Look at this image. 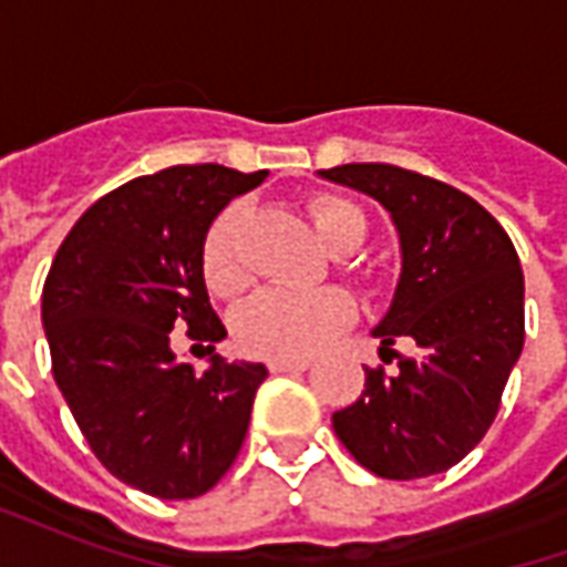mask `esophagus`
<instances>
[{"instance_id": "obj_1", "label": "esophagus", "mask_w": 567, "mask_h": 567, "mask_svg": "<svg viewBox=\"0 0 567 567\" xmlns=\"http://www.w3.org/2000/svg\"><path fill=\"white\" fill-rule=\"evenodd\" d=\"M309 370V361H270V373H303Z\"/></svg>"}]
</instances>
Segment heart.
<instances>
[{
	"label": "heart",
	"instance_id": "b5f03b06",
	"mask_svg": "<svg viewBox=\"0 0 567 567\" xmlns=\"http://www.w3.org/2000/svg\"><path fill=\"white\" fill-rule=\"evenodd\" d=\"M246 203H230L212 218L199 246V270L212 295L234 297L248 282L243 258ZM312 230L331 251H352L368 234L364 212L333 194H312L307 199ZM355 321V300L343 288L291 291L264 288L234 316V337L243 352L270 361H303L331 343Z\"/></svg>",
	"mask_w": 567,
	"mask_h": 567
}]
</instances>
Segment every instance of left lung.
I'll return each mask as SVG.
<instances>
[{"label":"left lung","instance_id":"obj_1","mask_svg":"<svg viewBox=\"0 0 567 567\" xmlns=\"http://www.w3.org/2000/svg\"><path fill=\"white\" fill-rule=\"evenodd\" d=\"M321 178L355 187L392 215L401 279L373 328L382 352L398 337L392 377L368 370L333 431L358 464L385 480L443 474L486 437L525 343V282L511 236L474 197L392 163H343Z\"/></svg>","mask_w":567,"mask_h":567}]
</instances>
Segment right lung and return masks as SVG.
Returning <instances> with one entry per match:
<instances>
[{
	"instance_id": "add662e5",
	"label": "right lung",
	"mask_w": 567,
	"mask_h": 567,
	"mask_svg": "<svg viewBox=\"0 0 567 567\" xmlns=\"http://www.w3.org/2000/svg\"><path fill=\"white\" fill-rule=\"evenodd\" d=\"M260 173L218 163L133 178L81 215L42 291L54 380L93 455L154 498H197L239 455L264 364L178 361L169 331L227 337L206 295L199 246L212 218ZM215 352V346H212Z\"/></svg>"
}]
</instances>
